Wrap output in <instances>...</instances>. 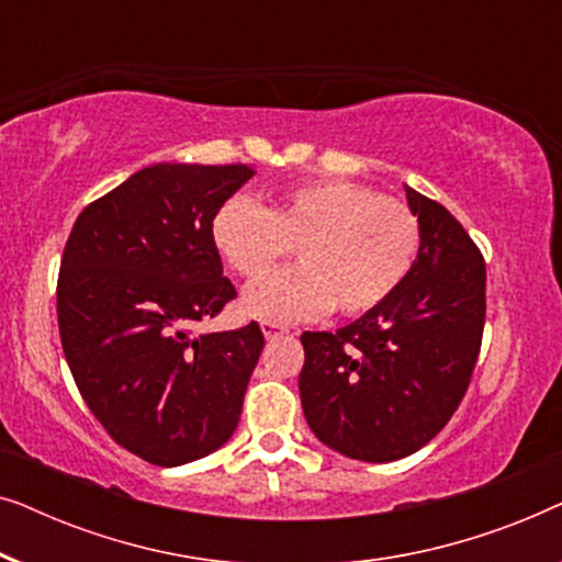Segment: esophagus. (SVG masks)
I'll use <instances>...</instances> for the list:
<instances>
[{
  "instance_id": "34e87169",
  "label": "esophagus",
  "mask_w": 562,
  "mask_h": 562,
  "mask_svg": "<svg viewBox=\"0 0 562 562\" xmlns=\"http://www.w3.org/2000/svg\"><path fill=\"white\" fill-rule=\"evenodd\" d=\"M260 329H263L266 340H273V337H281V335H289L291 333L286 325H279V322H271V319L260 322Z\"/></svg>"
}]
</instances>
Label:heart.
Returning <instances> with one entry per match:
<instances>
[{"instance_id": "obj_1", "label": "heart", "mask_w": 562, "mask_h": 562, "mask_svg": "<svg viewBox=\"0 0 562 562\" xmlns=\"http://www.w3.org/2000/svg\"><path fill=\"white\" fill-rule=\"evenodd\" d=\"M212 243L245 281L297 245L303 266L248 289L256 317L310 319L329 306L342 317L379 310L409 279L422 250V222L402 199L345 179L302 181L260 206L233 196L214 212Z\"/></svg>"}]
</instances>
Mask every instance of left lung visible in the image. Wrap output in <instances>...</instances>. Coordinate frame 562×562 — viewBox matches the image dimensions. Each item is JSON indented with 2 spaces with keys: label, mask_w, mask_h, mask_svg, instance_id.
I'll list each match as a JSON object with an SVG mask.
<instances>
[{
  "label": "left lung",
  "mask_w": 562,
  "mask_h": 562,
  "mask_svg": "<svg viewBox=\"0 0 562 562\" xmlns=\"http://www.w3.org/2000/svg\"><path fill=\"white\" fill-rule=\"evenodd\" d=\"M422 250L402 289L337 333H304L302 409L327 448L366 463L412 456L463 402L486 325V260L442 204L409 187Z\"/></svg>",
  "instance_id": "obj_1"
}]
</instances>
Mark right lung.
<instances>
[{"label":"right lung","instance_id":"add662e5","mask_svg":"<svg viewBox=\"0 0 562 562\" xmlns=\"http://www.w3.org/2000/svg\"><path fill=\"white\" fill-rule=\"evenodd\" d=\"M256 168L156 164L74 222L58 273V333L83 402L153 465H183L233 437L263 350L258 322L194 335L237 296L212 217Z\"/></svg>","mask_w":562,"mask_h":562}]
</instances>
